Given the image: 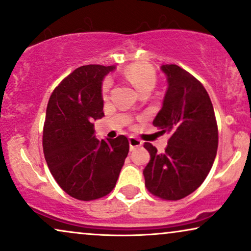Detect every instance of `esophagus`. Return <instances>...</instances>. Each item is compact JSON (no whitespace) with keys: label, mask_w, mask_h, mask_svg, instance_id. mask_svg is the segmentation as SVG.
<instances>
[{"label":"esophagus","mask_w":251,"mask_h":251,"mask_svg":"<svg viewBox=\"0 0 251 251\" xmlns=\"http://www.w3.org/2000/svg\"><path fill=\"white\" fill-rule=\"evenodd\" d=\"M129 145H130V150H135L136 148L141 147L142 141L140 138L135 137V136H130V137H129Z\"/></svg>","instance_id":"1"}]
</instances>
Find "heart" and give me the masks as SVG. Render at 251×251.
<instances>
[{
  "label": "heart",
  "mask_w": 251,
  "mask_h": 251,
  "mask_svg": "<svg viewBox=\"0 0 251 251\" xmlns=\"http://www.w3.org/2000/svg\"><path fill=\"white\" fill-rule=\"evenodd\" d=\"M125 76L140 93L148 91V89L151 91L157 81L156 73H154L153 69H151L150 66L145 64L130 65L125 70ZM109 86L110 82L106 80L102 85V94L107 95L108 91H109Z\"/></svg>",
  "instance_id": "heart-1"
}]
</instances>
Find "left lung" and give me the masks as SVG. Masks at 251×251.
I'll use <instances>...</instances> for the list:
<instances>
[{
  "label": "left lung",
  "instance_id": "8db88e82",
  "mask_svg": "<svg viewBox=\"0 0 251 251\" xmlns=\"http://www.w3.org/2000/svg\"><path fill=\"white\" fill-rule=\"evenodd\" d=\"M162 71L169 87L152 125L171 137L162 153L145 142L150 162L143 175L151 194L176 201L193 193L206 179L216 156L219 132L202 83L178 65H163Z\"/></svg>",
  "mask_w": 251,
  "mask_h": 251
}]
</instances>
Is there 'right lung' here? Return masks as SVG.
<instances>
[{
    "label": "right lung",
    "mask_w": 251,
    "mask_h": 251,
    "mask_svg": "<svg viewBox=\"0 0 251 251\" xmlns=\"http://www.w3.org/2000/svg\"><path fill=\"white\" fill-rule=\"evenodd\" d=\"M114 66L85 65L52 92L43 129V151L51 175L71 197L91 201L115 187L129 152V142L95 138L93 120L101 119V85Z\"/></svg>",
    "instance_id": "1"
}]
</instances>
